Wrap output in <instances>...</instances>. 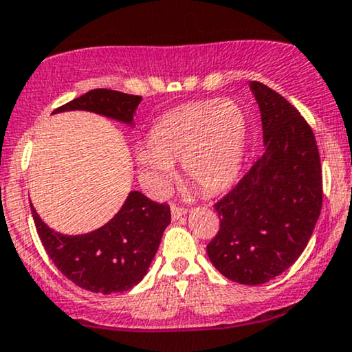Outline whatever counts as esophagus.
Instances as JSON below:
<instances>
[{"mask_svg":"<svg viewBox=\"0 0 352 352\" xmlns=\"http://www.w3.org/2000/svg\"><path fill=\"white\" fill-rule=\"evenodd\" d=\"M172 219L173 221H177V219H180L182 217H185L187 214V208H184V206H177V205H172Z\"/></svg>","mask_w":352,"mask_h":352,"instance_id":"34e87169","label":"esophagus"}]
</instances>
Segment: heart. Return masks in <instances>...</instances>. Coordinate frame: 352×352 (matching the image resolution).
I'll list each match as a JSON object with an SVG mask.
<instances>
[{"instance_id": "b5f03b06", "label": "heart", "mask_w": 352, "mask_h": 352, "mask_svg": "<svg viewBox=\"0 0 352 352\" xmlns=\"http://www.w3.org/2000/svg\"><path fill=\"white\" fill-rule=\"evenodd\" d=\"M248 121L231 100H206L165 113L134 154L139 182L152 197H162L180 162L185 179L205 193L226 190L243 164Z\"/></svg>"}]
</instances>
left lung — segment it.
<instances>
[{
    "mask_svg": "<svg viewBox=\"0 0 352 352\" xmlns=\"http://www.w3.org/2000/svg\"><path fill=\"white\" fill-rule=\"evenodd\" d=\"M259 104L264 152L214 210L219 231L206 245L232 282L261 285L285 272L307 248L323 201L315 134L297 108L264 83H249Z\"/></svg>",
    "mask_w": 352,
    "mask_h": 352,
    "instance_id": "obj_1",
    "label": "left lung"
}]
</instances>
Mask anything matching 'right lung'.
Segmentation results:
<instances>
[{"mask_svg": "<svg viewBox=\"0 0 352 352\" xmlns=\"http://www.w3.org/2000/svg\"><path fill=\"white\" fill-rule=\"evenodd\" d=\"M141 96L96 88L69 101L54 113L90 111L134 126ZM37 234L55 267L80 289L95 294H116L142 280L157 252L170 208L138 190L131 192L121 210L98 230L87 234H60L42 221L31 203Z\"/></svg>", "mask_w": 352, "mask_h": 352, "instance_id": "obj_1", "label": "right lung"}]
</instances>
